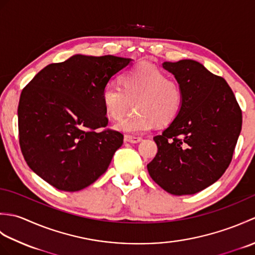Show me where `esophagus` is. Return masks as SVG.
<instances>
[{
  "label": "esophagus",
  "instance_id": "1",
  "mask_svg": "<svg viewBox=\"0 0 255 255\" xmlns=\"http://www.w3.org/2000/svg\"><path fill=\"white\" fill-rule=\"evenodd\" d=\"M125 142H129V143H138L142 140V138L140 137H132V136H129V134H126L124 138Z\"/></svg>",
  "mask_w": 255,
  "mask_h": 255
}]
</instances>
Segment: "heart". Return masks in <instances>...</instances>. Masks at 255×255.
Listing matches in <instances>:
<instances>
[{
    "label": "heart",
    "mask_w": 255,
    "mask_h": 255,
    "mask_svg": "<svg viewBox=\"0 0 255 255\" xmlns=\"http://www.w3.org/2000/svg\"><path fill=\"white\" fill-rule=\"evenodd\" d=\"M102 101L107 115L115 121L126 115L133 102L136 112L115 128L123 132L142 133L154 124L163 127L174 121L183 107V91L175 81L167 80L162 70L142 62L125 73L122 86L105 85Z\"/></svg>",
    "instance_id": "obj_1"
}]
</instances>
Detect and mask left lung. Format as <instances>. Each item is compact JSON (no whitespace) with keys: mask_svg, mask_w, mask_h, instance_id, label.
Masks as SVG:
<instances>
[{"mask_svg":"<svg viewBox=\"0 0 255 255\" xmlns=\"http://www.w3.org/2000/svg\"><path fill=\"white\" fill-rule=\"evenodd\" d=\"M183 91V107L162 134L147 165L152 180L173 195H193L217 182L229 166L242 113L226 80L191 59L165 61Z\"/></svg>","mask_w":255,"mask_h":255,"instance_id":"8db88e82","label":"left lung"}]
</instances>
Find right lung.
Masks as SVG:
<instances>
[{
    "label": "right lung",
    "mask_w": 255,
    "mask_h": 255,
    "mask_svg": "<svg viewBox=\"0 0 255 255\" xmlns=\"http://www.w3.org/2000/svg\"><path fill=\"white\" fill-rule=\"evenodd\" d=\"M132 59L74 55L38 72L21 91L17 115L21 153L30 169L59 191L94 183L122 147L107 126L102 92Z\"/></svg>",
    "instance_id": "add662e5"
}]
</instances>
